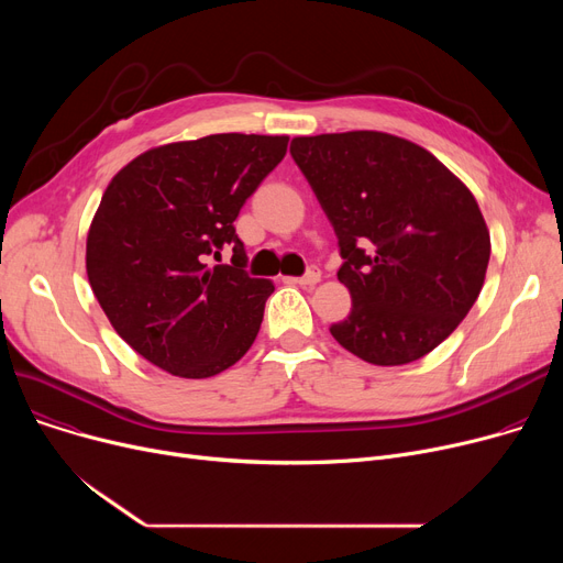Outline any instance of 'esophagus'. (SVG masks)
<instances>
[{
    "instance_id": "obj_1",
    "label": "esophagus",
    "mask_w": 563,
    "mask_h": 563,
    "mask_svg": "<svg viewBox=\"0 0 563 563\" xmlns=\"http://www.w3.org/2000/svg\"><path fill=\"white\" fill-rule=\"evenodd\" d=\"M319 278H321V272H319V266H308V272L301 276V278H294L297 280L299 285H317L319 283Z\"/></svg>"
}]
</instances>
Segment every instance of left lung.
I'll list each match as a JSON object with an SVG mask.
<instances>
[{"label": "left lung", "instance_id": "left-lung-1", "mask_svg": "<svg viewBox=\"0 0 563 563\" xmlns=\"http://www.w3.org/2000/svg\"><path fill=\"white\" fill-rule=\"evenodd\" d=\"M289 153L338 234L353 308L331 335L372 365H406L475 306L490 234L467 187L424 147L383 132L299 136Z\"/></svg>", "mask_w": 563, "mask_h": 563}]
</instances>
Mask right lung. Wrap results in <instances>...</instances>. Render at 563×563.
<instances>
[{
	"label": "right lung",
	"mask_w": 563,
	"mask_h": 563,
	"mask_svg": "<svg viewBox=\"0 0 563 563\" xmlns=\"http://www.w3.org/2000/svg\"><path fill=\"white\" fill-rule=\"evenodd\" d=\"M287 136L212 134L130 162L86 240V274L111 327L139 356L183 378L214 376L255 342L274 283L251 278L234 232ZM231 253L228 265L221 254Z\"/></svg>",
	"instance_id": "1"
}]
</instances>
